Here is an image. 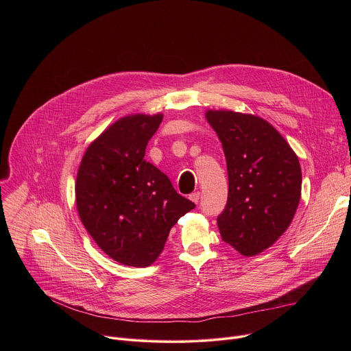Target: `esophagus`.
Returning <instances> with one entry per match:
<instances>
[{"instance_id": "1", "label": "esophagus", "mask_w": 351, "mask_h": 351, "mask_svg": "<svg viewBox=\"0 0 351 351\" xmlns=\"http://www.w3.org/2000/svg\"><path fill=\"white\" fill-rule=\"evenodd\" d=\"M189 198L191 199L193 203H195V204H197V203L199 202V191H194V193H191V194L189 195Z\"/></svg>"}]
</instances>
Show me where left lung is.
I'll return each mask as SVG.
<instances>
[{
  "mask_svg": "<svg viewBox=\"0 0 351 351\" xmlns=\"http://www.w3.org/2000/svg\"><path fill=\"white\" fill-rule=\"evenodd\" d=\"M226 158L229 191L218 228L243 256L271 247L289 228L302 195V168L279 132L263 118L208 111Z\"/></svg>",
  "mask_w": 351,
  "mask_h": 351,
  "instance_id": "left-lung-1",
  "label": "left lung"
}]
</instances>
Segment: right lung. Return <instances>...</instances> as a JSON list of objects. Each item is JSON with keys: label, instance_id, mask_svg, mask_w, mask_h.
<instances>
[{"label": "right lung", "instance_id": "1", "mask_svg": "<svg viewBox=\"0 0 351 351\" xmlns=\"http://www.w3.org/2000/svg\"><path fill=\"white\" fill-rule=\"evenodd\" d=\"M162 115H132L111 125L83 156L76 178L79 217L103 252L129 267L152 265L171 228L195 204L144 160Z\"/></svg>", "mask_w": 351, "mask_h": 351}]
</instances>
